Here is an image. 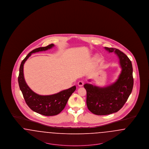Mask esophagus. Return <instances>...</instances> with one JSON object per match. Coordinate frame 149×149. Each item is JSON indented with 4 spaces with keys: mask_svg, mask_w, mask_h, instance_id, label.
<instances>
[{
    "mask_svg": "<svg viewBox=\"0 0 149 149\" xmlns=\"http://www.w3.org/2000/svg\"><path fill=\"white\" fill-rule=\"evenodd\" d=\"M78 85L79 86H82L84 85V82L83 81H79L78 83Z\"/></svg>",
    "mask_w": 149,
    "mask_h": 149,
    "instance_id": "esophagus-1",
    "label": "esophagus"
}]
</instances>
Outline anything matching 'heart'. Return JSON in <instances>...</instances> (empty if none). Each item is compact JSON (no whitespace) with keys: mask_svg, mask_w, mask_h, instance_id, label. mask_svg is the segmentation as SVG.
Returning a JSON list of instances; mask_svg holds the SVG:
<instances>
[{"mask_svg":"<svg viewBox=\"0 0 149 149\" xmlns=\"http://www.w3.org/2000/svg\"><path fill=\"white\" fill-rule=\"evenodd\" d=\"M94 60H95V61H98L99 60V57L97 55L95 56V57H94Z\"/></svg>","mask_w":149,"mask_h":149,"instance_id":"obj_1","label":"heart"}]
</instances>
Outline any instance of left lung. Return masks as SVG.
I'll list each match as a JSON object with an SVG mask.
<instances>
[{
    "mask_svg": "<svg viewBox=\"0 0 149 149\" xmlns=\"http://www.w3.org/2000/svg\"><path fill=\"white\" fill-rule=\"evenodd\" d=\"M109 52H114L120 59L121 68L117 80L111 85L99 87L85 84L86 105L96 115H107L118 112L125 104L134 86L133 69L131 61L123 52L113 48L104 47Z\"/></svg>",
    "mask_w": 149,
    "mask_h": 149,
    "instance_id": "obj_1",
    "label": "left lung"
}]
</instances>
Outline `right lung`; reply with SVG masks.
<instances>
[{"label":"right lung","instance_id":"right-lung-1","mask_svg":"<svg viewBox=\"0 0 149 149\" xmlns=\"http://www.w3.org/2000/svg\"><path fill=\"white\" fill-rule=\"evenodd\" d=\"M54 46L53 43L47 46L38 47L30 52L22 61L18 78L19 88L28 106L34 112L46 116H52L60 113L65 108L68 100L76 86L49 95H41L33 92L26 83L23 74V65L32 54L49 50Z\"/></svg>","mask_w":149,"mask_h":149}]
</instances>
